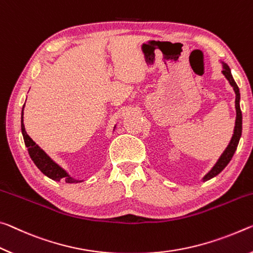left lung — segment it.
I'll return each mask as SVG.
<instances>
[{
	"label": "left lung",
	"mask_w": 253,
	"mask_h": 253,
	"mask_svg": "<svg viewBox=\"0 0 253 253\" xmlns=\"http://www.w3.org/2000/svg\"><path fill=\"white\" fill-rule=\"evenodd\" d=\"M222 64H223V70H222L223 75H224L226 80L229 81L230 85L233 87L234 93H235V110H237V119H235L234 132H233V135H232V139L229 143V146L226 147L224 152H223L220 158H218L217 163L214 165V167L211 169L208 173H206L204 178H203V181L209 180L211 178L218 175V173H220L223 169L226 167L227 164L231 161L232 157H233L235 150H237L240 138H241V133H242V113H241V109H240V90L237 83L234 82L233 77H232L231 69L229 68V66L224 63Z\"/></svg>",
	"instance_id": "obj_1"
}]
</instances>
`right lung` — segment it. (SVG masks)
Listing matches in <instances>:
<instances>
[{
    "instance_id": "1",
    "label": "right lung",
    "mask_w": 253,
    "mask_h": 253,
    "mask_svg": "<svg viewBox=\"0 0 253 253\" xmlns=\"http://www.w3.org/2000/svg\"><path fill=\"white\" fill-rule=\"evenodd\" d=\"M24 109V105H23ZM23 109L21 112V131L24 140V144L28 148V152L30 155L31 159L35 165L40 169V171L44 173L45 176L50 178L52 180L59 181V180H65L66 183H80L82 180H76L74 179L72 176H69L66 170L60 167L59 165H57L55 161H53L50 157H49L45 152L41 149L38 144L27 134L26 129H24L23 124Z\"/></svg>"
}]
</instances>
